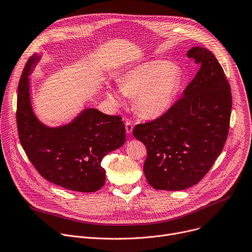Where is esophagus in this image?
Instances as JSON below:
<instances>
[{
  "mask_svg": "<svg viewBox=\"0 0 252 252\" xmlns=\"http://www.w3.org/2000/svg\"><path fill=\"white\" fill-rule=\"evenodd\" d=\"M125 129H126V132H127L128 134L132 133V131H133V124H132L131 121H127V122L125 123Z\"/></svg>",
  "mask_w": 252,
  "mask_h": 252,
  "instance_id": "obj_1",
  "label": "esophagus"
}]
</instances>
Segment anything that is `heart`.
Segmentation results:
<instances>
[{
    "label": "heart",
    "instance_id": "heart-1",
    "mask_svg": "<svg viewBox=\"0 0 252 252\" xmlns=\"http://www.w3.org/2000/svg\"><path fill=\"white\" fill-rule=\"evenodd\" d=\"M181 87V72L168 61H152L128 70L119 80L125 95L134 96L135 109L144 118H158L171 107ZM110 100L120 104V94L111 89Z\"/></svg>",
    "mask_w": 252,
    "mask_h": 252
}]
</instances>
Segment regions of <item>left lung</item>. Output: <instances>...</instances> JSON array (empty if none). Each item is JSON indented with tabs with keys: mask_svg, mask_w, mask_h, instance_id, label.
<instances>
[{
	"mask_svg": "<svg viewBox=\"0 0 252 252\" xmlns=\"http://www.w3.org/2000/svg\"><path fill=\"white\" fill-rule=\"evenodd\" d=\"M188 57L201 67L182 98L158 119L133 129L147 149L145 178L157 189L181 190L198 184L228 136L232 94L222 66L200 46L190 48Z\"/></svg>",
	"mask_w": 252,
	"mask_h": 252,
	"instance_id": "left-lung-1",
	"label": "left lung"
}]
</instances>
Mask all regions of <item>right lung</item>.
<instances>
[{
	"instance_id": "add662e5",
	"label": "right lung",
	"mask_w": 252,
	"mask_h": 252,
	"mask_svg": "<svg viewBox=\"0 0 252 252\" xmlns=\"http://www.w3.org/2000/svg\"><path fill=\"white\" fill-rule=\"evenodd\" d=\"M38 61V54L30 57L18 86L16 118L21 145L48 182L70 190L96 191L105 184L103 158L125 143L124 123L120 116L87 108L66 125L42 124L32 110L28 77Z\"/></svg>"
}]
</instances>
